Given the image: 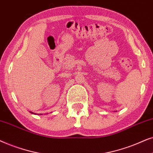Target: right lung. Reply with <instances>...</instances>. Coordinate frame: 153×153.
I'll list each match as a JSON object with an SVG mask.
<instances>
[{"label":"right lung","instance_id":"right-lung-1","mask_svg":"<svg viewBox=\"0 0 153 153\" xmlns=\"http://www.w3.org/2000/svg\"><path fill=\"white\" fill-rule=\"evenodd\" d=\"M29 112H30V113H32V114H34V115H36V113H33V112H31V111H29ZM38 115H39V114H38ZM40 115H42V114H40Z\"/></svg>","mask_w":153,"mask_h":153}]
</instances>
